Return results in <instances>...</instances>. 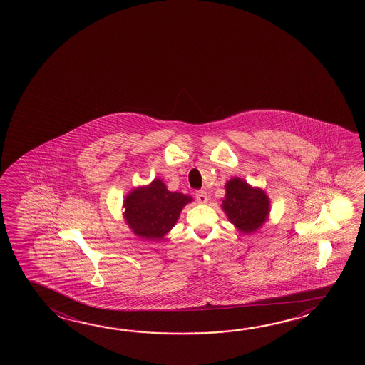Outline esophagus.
<instances>
[{"instance_id":"1","label":"esophagus","mask_w":365,"mask_h":365,"mask_svg":"<svg viewBox=\"0 0 365 365\" xmlns=\"http://www.w3.org/2000/svg\"><path fill=\"white\" fill-rule=\"evenodd\" d=\"M195 198H197L198 203H200V205H206L207 202H208V195H207V192H205V190L197 192V194H195Z\"/></svg>"}]
</instances>
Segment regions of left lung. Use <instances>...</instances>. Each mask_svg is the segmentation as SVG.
<instances>
[{
    "mask_svg": "<svg viewBox=\"0 0 365 365\" xmlns=\"http://www.w3.org/2000/svg\"><path fill=\"white\" fill-rule=\"evenodd\" d=\"M225 192L221 208L238 232L252 234L269 220L270 198L259 186L232 178L225 184Z\"/></svg>",
    "mask_w": 365,
    "mask_h": 365,
    "instance_id": "obj_1",
    "label": "left lung"
}]
</instances>
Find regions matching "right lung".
Segmentation results:
<instances>
[{
  "instance_id": "add662e5",
  "label": "right lung",
  "mask_w": 365,
  "mask_h": 365,
  "mask_svg": "<svg viewBox=\"0 0 365 365\" xmlns=\"http://www.w3.org/2000/svg\"><path fill=\"white\" fill-rule=\"evenodd\" d=\"M192 198L170 192L160 179L136 186L123 199V219L135 235L145 240H162L176 225L182 208Z\"/></svg>"
}]
</instances>
